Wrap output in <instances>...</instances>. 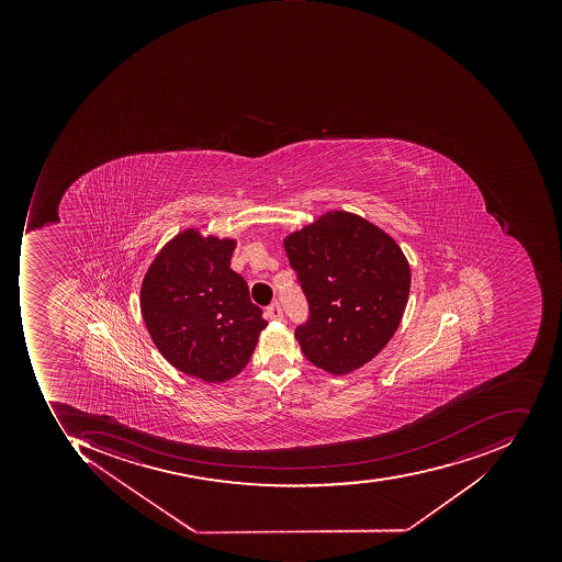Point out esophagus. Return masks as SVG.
I'll return each instance as SVG.
<instances>
[{
    "mask_svg": "<svg viewBox=\"0 0 562 562\" xmlns=\"http://www.w3.org/2000/svg\"><path fill=\"white\" fill-rule=\"evenodd\" d=\"M267 317L268 319L272 321H280L283 319V311L282 307H280V304H272L270 307H267Z\"/></svg>",
    "mask_w": 562,
    "mask_h": 562,
    "instance_id": "34e87169",
    "label": "esophagus"
}]
</instances>
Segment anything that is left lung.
<instances>
[{"label":"left lung","mask_w":562,"mask_h":562,"mask_svg":"<svg viewBox=\"0 0 562 562\" xmlns=\"http://www.w3.org/2000/svg\"><path fill=\"white\" fill-rule=\"evenodd\" d=\"M311 317L295 338L314 367L341 376L370 363L401 326L411 265L395 239L358 214L327 211L283 238Z\"/></svg>","instance_id":"obj_1"}]
</instances>
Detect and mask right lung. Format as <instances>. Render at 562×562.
I'll return each mask as SVG.
<instances>
[{"label": "right lung", "instance_id": "add662e5", "mask_svg": "<svg viewBox=\"0 0 562 562\" xmlns=\"http://www.w3.org/2000/svg\"><path fill=\"white\" fill-rule=\"evenodd\" d=\"M235 238L188 228L161 246L139 289L145 326L177 370L206 383L235 379L267 321L233 272Z\"/></svg>", "mask_w": 562, "mask_h": 562}]
</instances>
